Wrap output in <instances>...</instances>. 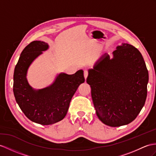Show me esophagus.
<instances>
[{
    "instance_id": "34e87169",
    "label": "esophagus",
    "mask_w": 156,
    "mask_h": 156,
    "mask_svg": "<svg viewBox=\"0 0 156 156\" xmlns=\"http://www.w3.org/2000/svg\"><path fill=\"white\" fill-rule=\"evenodd\" d=\"M88 75H89L88 71L85 70V71H84V77H85V79L87 78V76H88Z\"/></svg>"
}]
</instances>
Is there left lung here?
I'll return each mask as SVG.
<instances>
[{
	"mask_svg": "<svg viewBox=\"0 0 156 156\" xmlns=\"http://www.w3.org/2000/svg\"><path fill=\"white\" fill-rule=\"evenodd\" d=\"M105 54L89 69L87 83L96 114L102 122L117 127L134 120L145 104L148 71L141 53L122 44Z\"/></svg>",
	"mask_w": 156,
	"mask_h": 156,
	"instance_id": "left-lung-1",
	"label": "left lung"
}]
</instances>
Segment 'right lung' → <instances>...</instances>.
Here are the masks:
<instances>
[{
	"instance_id": "add662e5",
	"label": "right lung",
	"mask_w": 156,
	"mask_h": 156,
	"mask_svg": "<svg viewBox=\"0 0 156 156\" xmlns=\"http://www.w3.org/2000/svg\"><path fill=\"white\" fill-rule=\"evenodd\" d=\"M49 45L34 41L22 51L14 72L13 92L19 107L34 122L50 125L59 122L67 115L72 97L78 87L85 82L83 71L75 74H59L52 84L36 90L29 85L27 71L33 61L47 50Z\"/></svg>"
}]
</instances>
